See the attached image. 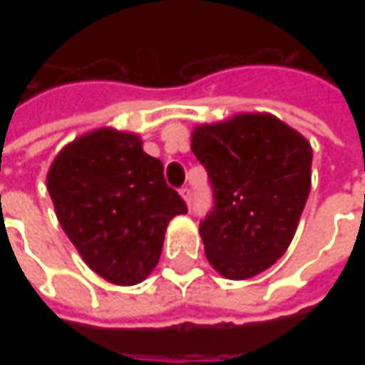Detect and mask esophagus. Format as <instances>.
I'll list each match as a JSON object with an SVG mask.
<instances>
[{
  "mask_svg": "<svg viewBox=\"0 0 365 365\" xmlns=\"http://www.w3.org/2000/svg\"><path fill=\"white\" fill-rule=\"evenodd\" d=\"M180 195H182V199H185L187 205L190 207V201H192V190H190L189 187H182V189H180Z\"/></svg>",
  "mask_w": 365,
  "mask_h": 365,
  "instance_id": "esophagus-1",
  "label": "esophagus"
}]
</instances>
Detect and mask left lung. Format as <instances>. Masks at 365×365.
<instances>
[{"mask_svg":"<svg viewBox=\"0 0 365 365\" xmlns=\"http://www.w3.org/2000/svg\"><path fill=\"white\" fill-rule=\"evenodd\" d=\"M190 148L213 190L199 223L207 259L232 280L264 272L297 232L311 190V144L272 115L244 113L199 125Z\"/></svg>","mask_w":365,"mask_h":365,"instance_id":"obj_1","label":"left lung"}]
</instances>
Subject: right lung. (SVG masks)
Masks as SVG:
<instances>
[{
  "label": "right lung",
  "instance_id": "1",
  "mask_svg": "<svg viewBox=\"0 0 365 365\" xmlns=\"http://www.w3.org/2000/svg\"><path fill=\"white\" fill-rule=\"evenodd\" d=\"M48 192L64 233L106 280L132 287L154 270L168 221L187 213L138 135L97 130L54 158Z\"/></svg>",
  "mask_w": 365,
  "mask_h": 365
}]
</instances>
